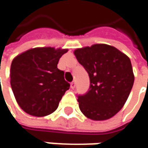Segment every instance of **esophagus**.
Returning a JSON list of instances; mask_svg holds the SVG:
<instances>
[{"instance_id": "esophagus-1", "label": "esophagus", "mask_w": 148, "mask_h": 148, "mask_svg": "<svg viewBox=\"0 0 148 148\" xmlns=\"http://www.w3.org/2000/svg\"><path fill=\"white\" fill-rule=\"evenodd\" d=\"M70 87H71V88H75V82H74V81L71 82V84H70Z\"/></svg>"}]
</instances>
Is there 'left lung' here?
Segmentation results:
<instances>
[{
	"instance_id": "left-lung-1",
	"label": "left lung",
	"mask_w": 148,
	"mask_h": 148,
	"mask_svg": "<svg viewBox=\"0 0 148 148\" xmlns=\"http://www.w3.org/2000/svg\"><path fill=\"white\" fill-rule=\"evenodd\" d=\"M74 54L90 79L89 90L78 97L80 111L88 119H111L125 104L134 83L130 59L117 48L95 44L76 49Z\"/></svg>"
}]
</instances>
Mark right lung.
Here are the masks:
<instances>
[{
  "label": "right lung",
  "instance_id": "add662e5",
  "mask_svg": "<svg viewBox=\"0 0 148 148\" xmlns=\"http://www.w3.org/2000/svg\"><path fill=\"white\" fill-rule=\"evenodd\" d=\"M67 49L37 47L14 58L10 65V85L23 111L36 117L52 113L69 88L64 72L57 68Z\"/></svg>",
  "mask_w": 148,
  "mask_h": 148
}]
</instances>
